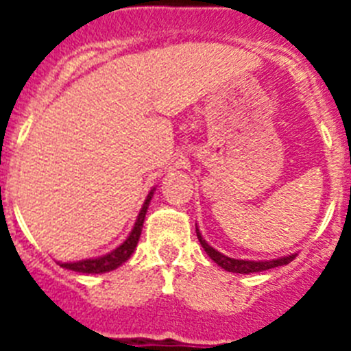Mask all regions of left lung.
Here are the masks:
<instances>
[{
	"label": "left lung",
	"mask_w": 351,
	"mask_h": 351,
	"mask_svg": "<svg viewBox=\"0 0 351 351\" xmlns=\"http://www.w3.org/2000/svg\"><path fill=\"white\" fill-rule=\"evenodd\" d=\"M197 237L198 241H200V244H202L204 251L210 256V260H214V262L218 263L221 269H225V271L235 272V274H253V272H263V271H269V269L281 267V265L290 263L297 255V253H293V255L280 256V258H274V260L230 258V256L223 255V253H219L218 250H214L213 246H209L206 239L202 237V234H200V230H198V226H197Z\"/></svg>",
	"instance_id": "obj_1"
}]
</instances>
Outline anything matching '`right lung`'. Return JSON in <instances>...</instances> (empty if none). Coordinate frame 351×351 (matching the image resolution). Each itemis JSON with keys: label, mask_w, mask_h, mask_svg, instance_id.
I'll list each match as a JSON object with an SVG mask.
<instances>
[{"label": "right lung", "mask_w": 351, "mask_h": 351, "mask_svg": "<svg viewBox=\"0 0 351 351\" xmlns=\"http://www.w3.org/2000/svg\"><path fill=\"white\" fill-rule=\"evenodd\" d=\"M154 190L149 191L147 198H145L144 206H142L141 213L137 216V221L133 225L132 232H130L128 237L125 239V243H121L116 250H112L107 255L96 256V258H86V260H79V262H58L63 269H68V271L73 272H82V274H104V272H110L114 269H117L119 265L126 262L130 256L133 255V251L137 247L138 239H141L142 234V226H144V219H145V213H147V207L151 204V198H153Z\"/></svg>", "instance_id": "add662e5"}]
</instances>
